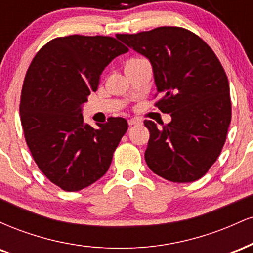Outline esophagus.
I'll list each match as a JSON object with an SVG mask.
<instances>
[{
	"instance_id": "obj_1",
	"label": "esophagus",
	"mask_w": 253,
	"mask_h": 253,
	"mask_svg": "<svg viewBox=\"0 0 253 253\" xmlns=\"http://www.w3.org/2000/svg\"><path fill=\"white\" fill-rule=\"evenodd\" d=\"M136 124H139V121L135 120V119H129L128 120L129 126H134V125H136Z\"/></svg>"
}]
</instances>
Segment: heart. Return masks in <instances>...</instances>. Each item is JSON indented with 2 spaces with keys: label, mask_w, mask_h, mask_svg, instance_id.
Instances as JSON below:
<instances>
[{
  "label": "heart",
  "mask_w": 253,
  "mask_h": 253,
  "mask_svg": "<svg viewBox=\"0 0 253 253\" xmlns=\"http://www.w3.org/2000/svg\"><path fill=\"white\" fill-rule=\"evenodd\" d=\"M138 60H140V59H132V60H129L128 64H130V63H134V62H138Z\"/></svg>",
  "instance_id": "heart-1"
}]
</instances>
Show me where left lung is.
<instances>
[{"label":"left lung","instance_id":"1","mask_svg":"<svg viewBox=\"0 0 253 253\" xmlns=\"http://www.w3.org/2000/svg\"><path fill=\"white\" fill-rule=\"evenodd\" d=\"M118 39L150 60L161 100L171 115L162 127L151 120L145 161L156 175L170 182L201 178L221 152L229 123L231 97L226 72L213 50L182 27H157Z\"/></svg>","mask_w":253,"mask_h":253}]
</instances>
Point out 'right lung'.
<instances>
[{
    "label": "right lung",
    "mask_w": 253,
    "mask_h": 253,
    "mask_svg": "<svg viewBox=\"0 0 253 253\" xmlns=\"http://www.w3.org/2000/svg\"><path fill=\"white\" fill-rule=\"evenodd\" d=\"M128 48L115 38L69 36L40 48L26 74L20 119L38 168L53 184L78 191L100 179L128 124L109 118L94 128L82 106L108 64Z\"/></svg>",
    "instance_id": "obj_1"
}]
</instances>
